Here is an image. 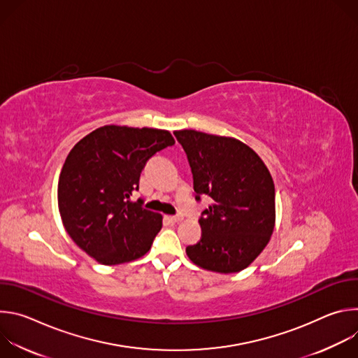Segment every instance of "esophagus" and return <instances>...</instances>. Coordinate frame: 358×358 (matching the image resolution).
<instances>
[{
  "label": "esophagus",
  "mask_w": 358,
  "mask_h": 358,
  "mask_svg": "<svg viewBox=\"0 0 358 358\" xmlns=\"http://www.w3.org/2000/svg\"><path fill=\"white\" fill-rule=\"evenodd\" d=\"M167 220H169L170 222H180V221L184 220V217L178 214V215H170V217H167Z\"/></svg>",
  "instance_id": "34e87169"
}]
</instances>
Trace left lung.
I'll return each instance as SVG.
<instances>
[{
  "mask_svg": "<svg viewBox=\"0 0 358 358\" xmlns=\"http://www.w3.org/2000/svg\"><path fill=\"white\" fill-rule=\"evenodd\" d=\"M194 178L195 198L213 199L202 211L201 239L187 246L202 269L235 273L268 245L275 227V185L261 157L232 137L195 130L174 131Z\"/></svg>",
  "mask_w": 358,
  "mask_h": 358,
  "instance_id": "1",
  "label": "left lung"
}]
</instances>
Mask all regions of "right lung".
Masks as SVG:
<instances>
[{
    "label": "right lung",
    "instance_id": "1",
    "mask_svg": "<svg viewBox=\"0 0 358 358\" xmlns=\"http://www.w3.org/2000/svg\"><path fill=\"white\" fill-rule=\"evenodd\" d=\"M167 130L103 126L75 144L58 182V207L73 242L101 265L141 258L163 217L131 202L147 160L173 145Z\"/></svg>",
    "mask_w": 358,
    "mask_h": 358
}]
</instances>
